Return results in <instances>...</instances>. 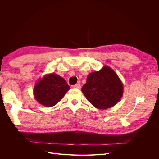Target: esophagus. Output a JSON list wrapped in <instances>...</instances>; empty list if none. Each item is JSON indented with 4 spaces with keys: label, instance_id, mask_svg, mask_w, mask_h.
<instances>
[{
    "label": "esophagus",
    "instance_id": "34e87169",
    "mask_svg": "<svg viewBox=\"0 0 159 159\" xmlns=\"http://www.w3.org/2000/svg\"><path fill=\"white\" fill-rule=\"evenodd\" d=\"M74 88H80V83H77L76 84H75L74 85Z\"/></svg>",
    "mask_w": 159,
    "mask_h": 159
}]
</instances>
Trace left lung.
<instances>
[{
  "label": "left lung",
  "instance_id": "left-lung-1",
  "mask_svg": "<svg viewBox=\"0 0 159 159\" xmlns=\"http://www.w3.org/2000/svg\"><path fill=\"white\" fill-rule=\"evenodd\" d=\"M81 91L95 107L106 109L114 106L121 99L123 85L116 73L105 66L88 75Z\"/></svg>",
  "mask_w": 159,
  "mask_h": 159
}]
</instances>
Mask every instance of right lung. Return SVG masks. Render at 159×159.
<instances>
[{"mask_svg": "<svg viewBox=\"0 0 159 159\" xmlns=\"http://www.w3.org/2000/svg\"><path fill=\"white\" fill-rule=\"evenodd\" d=\"M70 87L61 76L50 74L38 80L34 88L37 102L46 107H52L63 98Z\"/></svg>", "mask_w": 159, "mask_h": 159, "instance_id": "1", "label": "right lung"}]
</instances>
